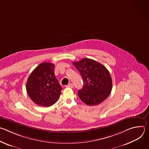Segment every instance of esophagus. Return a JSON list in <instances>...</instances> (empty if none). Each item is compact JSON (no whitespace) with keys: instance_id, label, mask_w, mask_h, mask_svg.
<instances>
[{"instance_id":"1","label":"esophagus","mask_w":149,"mask_h":149,"mask_svg":"<svg viewBox=\"0 0 149 149\" xmlns=\"http://www.w3.org/2000/svg\"><path fill=\"white\" fill-rule=\"evenodd\" d=\"M66 87H68V88H74V85H73L72 83H70V84L68 85V86H66Z\"/></svg>"}]
</instances>
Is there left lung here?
<instances>
[{"instance_id":"obj_1","label":"left lung","mask_w":149,"mask_h":149,"mask_svg":"<svg viewBox=\"0 0 149 149\" xmlns=\"http://www.w3.org/2000/svg\"><path fill=\"white\" fill-rule=\"evenodd\" d=\"M83 79V87L78 93L82 102L95 105L107 98L112 89L110 72L101 63L89 58L72 62Z\"/></svg>"}]
</instances>
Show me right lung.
<instances>
[{
    "mask_svg": "<svg viewBox=\"0 0 149 149\" xmlns=\"http://www.w3.org/2000/svg\"><path fill=\"white\" fill-rule=\"evenodd\" d=\"M55 65L43 62L30 74L26 82V91L36 104L50 107L58 100L62 87L54 74Z\"/></svg>",
    "mask_w": 149,
    "mask_h": 149,
    "instance_id": "add662e5",
    "label": "right lung"
}]
</instances>
